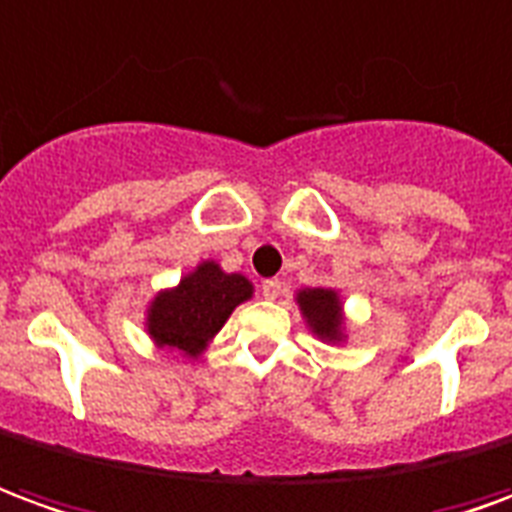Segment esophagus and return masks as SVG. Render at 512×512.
Returning <instances> with one entry per match:
<instances>
[{"label": "esophagus", "instance_id": "34e87169", "mask_svg": "<svg viewBox=\"0 0 512 512\" xmlns=\"http://www.w3.org/2000/svg\"><path fill=\"white\" fill-rule=\"evenodd\" d=\"M262 295L267 300H275V297H281V281L278 278H267L262 284Z\"/></svg>", "mask_w": 512, "mask_h": 512}]
</instances>
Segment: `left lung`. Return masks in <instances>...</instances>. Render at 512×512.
I'll return each mask as SVG.
<instances>
[{
  "instance_id": "left-lung-1",
  "label": "left lung",
  "mask_w": 512,
  "mask_h": 512,
  "mask_svg": "<svg viewBox=\"0 0 512 512\" xmlns=\"http://www.w3.org/2000/svg\"><path fill=\"white\" fill-rule=\"evenodd\" d=\"M297 303L306 314L308 325L322 339H339L342 317H339V297L331 289H306L297 295Z\"/></svg>"
}]
</instances>
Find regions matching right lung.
Here are the masks:
<instances>
[{
    "label": "right lung",
    "mask_w": 512,
    "mask_h": 512,
    "mask_svg": "<svg viewBox=\"0 0 512 512\" xmlns=\"http://www.w3.org/2000/svg\"><path fill=\"white\" fill-rule=\"evenodd\" d=\"M250 292L248 278L226 275L215 262H204L173 292L157 295L148 311V333L159 344L198 355Z\"/></svg>",
    "instance_id": "1"
}]
</instances>
